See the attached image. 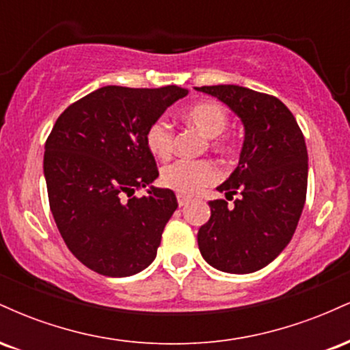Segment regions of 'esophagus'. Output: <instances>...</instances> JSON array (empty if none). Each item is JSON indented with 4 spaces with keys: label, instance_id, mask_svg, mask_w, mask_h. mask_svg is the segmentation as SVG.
<instances>
[{
    "label": "esophagus",
    "instance_id": "34e87169",
    "mask_svg": "<svg viewBox=\"0 0 350 350\" xmlns=\"http://www.w3.org/2000/svg\"><path fill=\"white\" fill-rule=\"evenodd\" d=\"M189 199L187 196H183V194H178V204H179V207H184L186 206V204H189Z\"/></svg>",
    "mask_w": 350,
    "mask_h": 350
}]
</instances>
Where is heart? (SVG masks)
I'll return each instance as SVG.
<instances>
[{"mask_svg": "<svg viewBox=\"0 0 350 350\" xmlns=\"http://www.w3.org/2000/svg\"><path fill=\"white\" fill-rule=\"evenodd\" d=\"M184 120L196 126L207 138H211V148L217 152L230 151V142L222 138L228 124V113L217 102H198L184 110ZM148 151L154 158L167 159L174 148V131L166 120L158 118L148 126L144 135ZM219 179V170L208 159H179L161 170V184L183 196L198 194L200 189L211 186Z\"/></svg>", "mask_w": 350, "mask_h": 350, "instance_id": "1", "label": "heart"}]
</instances>
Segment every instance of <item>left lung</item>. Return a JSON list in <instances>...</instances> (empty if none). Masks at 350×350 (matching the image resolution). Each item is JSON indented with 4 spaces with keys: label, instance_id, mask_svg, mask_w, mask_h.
<instances>
[{
    "label": "left lung",
    "instance_id": "1",
    "mask_svg": "<svg viewBox=\"0 0 350 350\" xmlns=\"http://www.w3.org/2000/svg\"><path fill=\"white\" fill-rule=\"evenodd\" d=\"M219 98L242 120L239 166L217 191L239 198L234 207L211 200V219L199 228L204 260L220 271L262 270L290 243L308 189V150L288 107L273 95L239 85L196 87Z\"/></svg>",
    "mask_w": 350,
    "mask_h": 350
}]
</instances>
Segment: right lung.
Returning <instances> with one entry per match:
<instances>
[{
	"mask_svg": "<svg viewBox=\"0 0 350 350\" xmlns=\"http://www.w3.org/2000/svg\"><path fill=\"white\" fill-rule=\"evenodd\" d=\"M176 85H107L64 110L44 152L49 206L75 258L103 276L123 278L150 267L178 208L171 189L136 188L159 176L144 135L167 107L186 97Z\"/></svg>",
	"mask_w": 350,
	"mask_h": 350,
	"instance_id": "right-lung-1",
	"label": "right lung"
}]
</instances>
